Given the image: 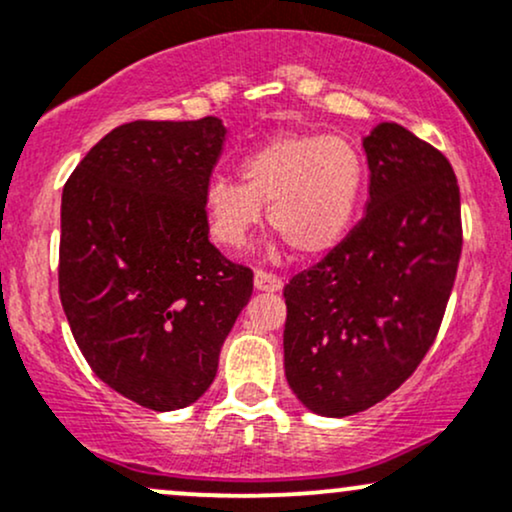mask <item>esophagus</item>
Segmentation results:
<instances>
[{"label":"esophagus","instance_id":"obj_1","mask_svg":"<svg viewBox=\"0 0 512 512\" xmlns=\"http://www.w3.org/2000/svg\"><path fill=\"white\" fill-rule=\"evenodd\" d=\"M255 289L257 291H281L284 289V279H279V276L274 274H267V272H255Z\"/></svg>","mask_w":512,"mask_h":512}]
</instances>
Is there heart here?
Listing matches in <instances>:
<instances>
[{
	"instance_id": "b5f03b06",
	"label": "heart",
	"mask_w": 512,
	"mask_h": 512,
	"mask_svg": "<svg viewBox=\"0 0 512 512\" xmlns=\"http://www.w3.org/2000/svg\"><path fill=\"white\" fill-rule=\"evenodd\" d=\"M243 180L216 178L204 209L211 236L231 250L250 243L264 221L303 257L342 243L366 185L363 156L349 139L279 134L240 161Z\"/></svg>"
}]
</instances>
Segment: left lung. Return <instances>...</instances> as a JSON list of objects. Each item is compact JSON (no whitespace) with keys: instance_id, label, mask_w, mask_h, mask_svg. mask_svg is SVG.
<instances>
[{"instance_id":"left-lung-1","label":"left lung","mask_w":512,"mask_h":512,"mask_svg":"<svg viewBox=\"0 0 512 512\" xmlns=\"http://www.w3.org/2000/svg\"><path fill=\"white\" fill-rule=\"evenodd\" d=\"M366 216L284 286V368L310 411L383 402L436 342L462 255L460 187L436 146L383 122L363 139Z\"/></svg>"}]
</instances>
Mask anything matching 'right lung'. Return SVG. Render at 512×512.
Instances as JSON below:
<instances>
[{
    "label": "right lung",
    "instance_id": "right-lung-1",
    "mask_svg": "<svg viewBox=\"0 0 512 512\" xmlns=\"http://www.w3.org/2000/svg\"><path fill=\"white\" fill-rule=\"evenodd\" d=\"M223 139L216 117L134 120L64 182V315L93 373L146 409H182L209 390L252 296V269L209 240L204 195Z\"/></svg>",
    "mask_w": 512,
    "mask_h": 512
}]
</instances>
